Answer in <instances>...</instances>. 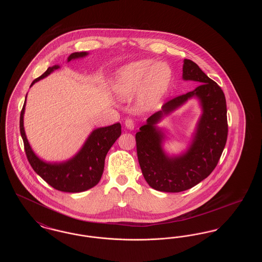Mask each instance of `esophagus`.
<instances>
[{"label":"esophagus","mask_w":262,"mask_h":262,"mask_svg":"<svg viewBox=\"0 0 262 262\" xmlns=\"http://www.w3.org/2000/svg\"><path fill=\"white\" fill-rule=\"evenodd\" d=\"M125 125L127 129H134L135 128V123L132 119H126L125 121Z\"/></svg>","instance_id":"obj_1"}]
</instances>
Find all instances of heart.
<instances>
[{"label": "heart", "instance_id": "heart-1", "mask_svg": "<svg viewBox=\"0 0 262 262\" xmlns=\"http://www.w3.org/2000/svg\"><path fill=\"white\" fill-rule=\"evenodd\" d=\"M171 69L165 62L140 60L122 67L116 76V92L122 99H130L140 91L142 104L152 107L161 99L171 80Z\"/></svg>", "mask_w": 262, "mask_h": 262}]
</instances>
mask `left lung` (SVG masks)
Returning a JSON list of instances; mask_svg holds the SVG:
<instances>
[{"mask_svg": "<svg viewBox=\"0 0 262 262\" xmlns=\"http://www.w3.org/2000/svg\"><path fill=\"white\" fill-rule=\"evenodd\" d=\"M183 78L199 82L186 94L169 100L162 110L153 114L136 135L137 158L150 187L165 192H180L196 186L211 174L224 150L228 137L227 105L224 92L192 61L185 59ZM203 107L197 132L187 152L170 158L162 150V133L156 124L191 97Z\"/></svg>", "mask_w": 262, "mask_h": 262, "instance_id": "1", "label": "left lung"}]
</instances>
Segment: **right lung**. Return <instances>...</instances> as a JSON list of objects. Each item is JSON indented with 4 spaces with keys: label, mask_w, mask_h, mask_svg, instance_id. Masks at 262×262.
<instances>
[{
    "label": "right lung",
    "mask_w": 262,
    "mask_h": 262,
    "mask_svg": "<svg viewBox=\"0 0 262 262\" xmlns=\"http://www.w3.org/2000/svg\"><path fill=\"white\" fill-rule=\"evenodd\" d=\"M86 55V52H75L70 55L68 62L85 57ZM59 68L60 66L48 68L43 75L32 81L30 86ZM25 102L20 112L19 128L25 144V154L32 169L48 185L60 191L81 192L96 186L103 174L105 157L115 141L122 134L121 124L117 123L94 129L88 137L82 148L70 160L62 163L44 162L38 158L33 150L31 149L25 136L24 127Z\"/></svg>",
    "instance_id": "1"
}]
</instances>
